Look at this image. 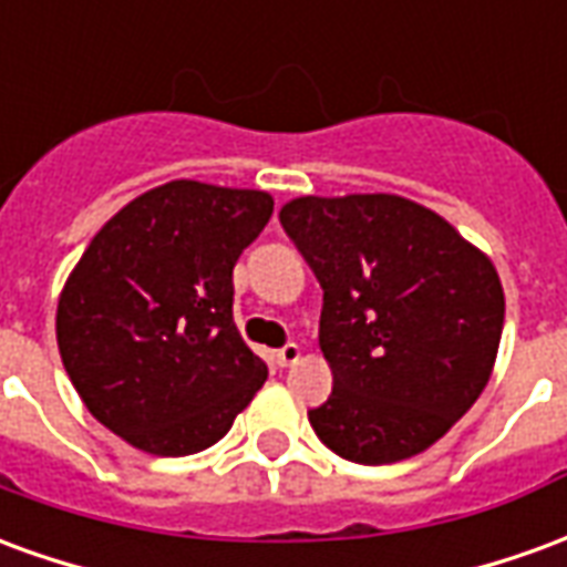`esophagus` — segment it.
I'll return each instance as SVG.
<instances>
[{"instance_id": "esophagus-1", "label": "esophagus", "mask_w": 567, "mask_h": 567, "mask_svg": "<svg viewBox=\"0 0 567 567\" xmlns=\"http://www.w3.org/2000/svg\"><path fill=\"white\" fill-rule=\"evenodd\" d=\"M297 358H300V346L297 343H285L282 349H276V364L279 368H291V364H297Z\"/></svg>"}]
</instances>
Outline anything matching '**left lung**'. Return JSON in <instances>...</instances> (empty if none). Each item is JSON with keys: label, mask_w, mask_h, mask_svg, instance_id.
<instances>
[{"label": "left lung", "mask_w": 567, "mask_h": 567, "mask_svg": "<svg viewBox=\"0 0 567 567\" xmlns=\"http://www.w3.org/2000/svg\"><path fill=\"white\" fill-rule=\"evenodd\" d=\"M279 221L324 291L319 346L333 389L309 410L321 443L358 464L437 443L495 368L504 291L492 260L394 194L297 197Z\"/></svg>", "instance_id": "1"}]
</instances>
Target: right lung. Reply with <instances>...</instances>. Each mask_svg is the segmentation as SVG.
<instances>
[{
    "label": "right lung",
    "mask_w": 567,
    "mask_h": 567,
    "mask_svg": "<svg viewBox=\"0 0 567 567\" xmlns=\"http://www.w3.org/2000/svg\"><path fill=\"white\" fill-rule=\"evenodd\" d=\"M267 190L166 182L103 224L56 303L84 406L151 455L218 443L264 380L234 324V267L267 227Z\"/></svg>",
    "instance_id": "right-lung-1"
}]
</instances>
